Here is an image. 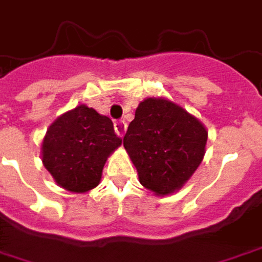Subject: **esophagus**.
Returning <instances> with one entry per match:
<instances>
[{
	"mask_svg": "<svg viewBox=\"0 0 262 262\" xmlns=\"http://www.w3.org/2000/svg\"><path fill=\"white\" fill-rule=\"evenodd\" d=\"M115 130H116V133L122 138L124 135V130H126V123H124V120H117V122H115Z\"/></svg>",
	"mask_w": 262,
	"mask_h": 262,
	"instance_id": "34e87169",
	"label": "esophagus"
}]
</instances>
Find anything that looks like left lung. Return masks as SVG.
Instances as JSON below:
<instances>
[{"label":"left lung","mask_w":262,"mask_h":262,"mask_svg":"<svg viewBox=\"0 0 262 262\" xmlns=\"http://www.w3.org/2000/svg\"><path fill=\"white\" fill-rule=\"evenodd\" d=\"M208 132L198 119L165 99H146L123 138L140 183L158 195L179 189L205 155Z\"/></svg>","instance_id":"8db88e82"}]
</instances>
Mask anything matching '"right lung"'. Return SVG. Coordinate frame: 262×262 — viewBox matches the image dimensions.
Segmentation results:
<instances>
[{"label": "right lung", "mask_w": 262, "mask_h": 262, "mask_svg": "<svg viewBox=\"0 0 262 262\" xmlns=\"http://www.w3.org/2000/svg\"><path fill=\"white\" fill-rule=\"evenodd\" d=\"M120 143L113 122L81 104L50 126L42 140V163L64 189L90 191L99 185L107 156Z\"/></svg>", "instance_id": "right-lung-1"}]
</instances>
